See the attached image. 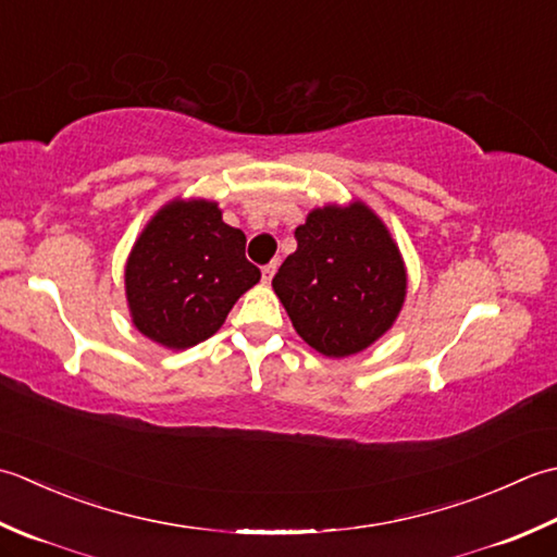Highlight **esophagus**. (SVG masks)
I'll return each instance as SVG.
<instances>
[{"label":"esophagus","mask_w":557,"mask_h":557,"mask_svg":"<svg viewBox=\"0 0 557 557\" xmlns=\"http://www.w3.org/2000/svg\"><path fill=\"white\" fill-rule=\"evenodd\" d=\"M276 269H278V262H269L267 267H262V281L271 283V278H274V274H276Z\"/></svg>","instance_id":"34e87169"}]
</instances>
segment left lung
Segmentation results:
<instances>
[{"label": "left lung", "instance_id": "1", "mask_svg": "<svg viewBox=\"0 0 557 557\" xmlns=\"http://www.w3.org/2000/svg\"><path fill=\"white\" fill-rule=\"evenodd\" d=\"M295 240L271 286L302 342L326 358L377 342L406 295L399 247L384 223L360 201L324 207L295 228Z\"/></svg>", "mask_w": 557, "mask_h": 557}]
</instances>
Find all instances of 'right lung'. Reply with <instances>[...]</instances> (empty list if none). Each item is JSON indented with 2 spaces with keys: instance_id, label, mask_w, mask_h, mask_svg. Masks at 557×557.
Returning <instances> with one entry per match:
<instances>
[{
  "instance_id": "add662e5",
  "label": "right lung",
  "mask_w": 557,
  "mask_h": 557,
  "mask_svg": "<svg viewBox=\"0 0 557 557\" xmlns=\"http://www.w3.org/2000/svg\"><path fill=\"white\" fill-rule=\"evenodd\" d=\"M245 233L223 223L213 201H173L136 240L124 286L136 329L165 348H189L221 329L259 281Z\"/></svg>"
}]
</instances>
